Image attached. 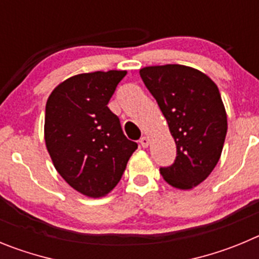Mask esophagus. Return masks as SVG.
<instances>
[{
    "instance_id": "obj_1",
    "label": "esophagus",
    "mask_w": 259,
    "mask_h": 259,
    "mask_svg": "<svg viewBox=\"0 0 259 259\" xmlns=\"http://www.w3.org/2000/svg\"><path fill=\"white\" fill-rule=\"evenodd\" d=\"M139 143H141V146L143 147V148H146V147H148L150 141H148V138H147V137H142V138L139 139Z\"/></svg>"
}]
</instances>
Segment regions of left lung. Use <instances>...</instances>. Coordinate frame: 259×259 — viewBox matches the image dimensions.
<instances>
[{"label": "left lung", "instance_id": "obj_1", "mask_svg": "<svg viewBox=\"0 0 259 259\" xmlns=\"http://www.w3.org/2000/svg\"><path fill=\"white\" fill-rule=\"evenodd\" d=\"M139 73L177 146L176 160L160 174L181 190L200 185L220 161L227 133L220 90L206 74L181 64L146 67Z\"/></svg>", "mask_w": 259, "mask_h": 259}]
</instances>
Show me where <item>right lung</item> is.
Wrapping results in <instances>:
<instances>
[{
	"mask_svg": "<svg viewBox=\"0 0 259 259\" xmlns=\"http://www.w3.org/2000/svg\"><path fill=\"white\" fill-rule=\"evenodd\" d=\"M126 71L82 73L58 85L45 109V142L55 169L90 197L112 190L138 144L129 141L108 108Z\"/></svg>",
	"mask_w": 259,
	"mask_h": 259,
	"instance_id": "right-lung-1",
	"label": "right lung"
}]
</instances>
